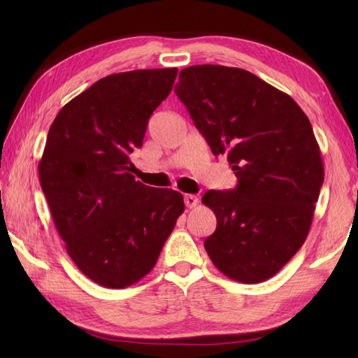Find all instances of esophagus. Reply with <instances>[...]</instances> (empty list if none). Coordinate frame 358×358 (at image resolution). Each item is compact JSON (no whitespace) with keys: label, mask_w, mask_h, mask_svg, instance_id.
<instances>
[{"label":"esophagus","mask_w":358,"mask_h":358,"mask_svg":"<svg viewBox=\"0 0 358 358\" xmlns=\"http://www.w3.org/2000/svg\"><path fill=\"white\" fill-rule=\"evenodd\" d=\"M185 204H186V208H189V209H192V208H195L196 204H199V196H195V195H185Z\"/></svg>","instance_id":"1"}]
</instances>
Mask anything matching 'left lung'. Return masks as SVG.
Returning a JSON list of instances; mask_svg holds the SVG:
<instances>
[{
    "mask_svg": "<svg viewBox=\"0 0 358 358\" xmlns=\"http://www.w3.org/2000/svg\"><path fill=\"white\" fill-rule=\"evenodd\" d=\"M175 94L238 178L232 191L203 195L217 217L204 249L226 277L262 283L296 254L313 223L324 169L310 121L287 94L238 67H186Z\"/></svg>",
    "mask_w": 358,
    "mask_h": 358,
    "instance_id": "obj_1",
    "label": "left lung"
}]
</instances>
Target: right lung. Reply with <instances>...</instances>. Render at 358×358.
<instances>
[{
	"mask_svg": "<svg viewBox=\"0 0 358 358\" xmlns=\"http://www.w3.org/2000/svg\"><path fill=\"white\" fill-rule=\"evenodd\" d=\"M177 67L113 73L58 112L38 164L66 250L103 287L135 285L154 269L183 195L136 181L129 154L171 94Z\"/></svg>",
	"mask_w": 358,
	"mask_h": 358,
	"instance_id": "add662e5",
	"label": "right lung"
}]
</instances>
